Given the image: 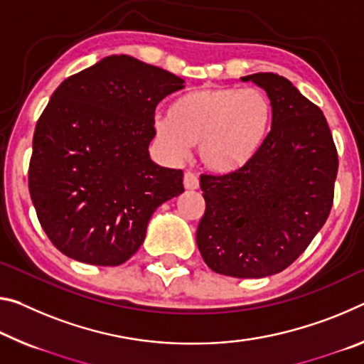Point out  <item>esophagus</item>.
Wrapping results in <instances>:
<instances>
[{"label":"esophagus","instance_id":"34e87169","mask_svg":"<svg viewBox=\"0 0 364 364\" xmlns=\"http://www.w3.org/2000/svg\"><path fill=\"white\" fill-rule=\"evenodd\" d=\"M183 184H184V189H188V191H194V189L199 188V180L198 176L193 175V173H184Z\"/></svg>","mask_w":364,"mask_h":364}]
</instances>
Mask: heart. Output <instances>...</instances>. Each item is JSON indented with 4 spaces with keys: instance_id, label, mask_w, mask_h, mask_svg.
Wrapping results in <instances>:
<instances>
[{
    "instance_id": "obj_1",
    "label": "heart",
    "mask_w": 364,
    "mask_h": 364,
    "mask_svg": "<svg viewBox=\"0 0 364 364\" xmlns=\"http://www.w3.org/2000/svg\"><path fill=\"white\" fill-rule=\"evenodd\" d=\"M274 107L259 89L210 87L186 94L170 114L154 118V134L170 160H181L198 144L200 164L213 173L245 166L269 137Z\"/></svg>"
}]
</instances>
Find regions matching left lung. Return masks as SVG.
Listing matches in <instances>:
<instances>
[{"mask_svg":"<svg viewBox=\"0 0 364 364\" xmlns=\"http://www.w3.org/2000/svg\"><path fill=\"white\" fill-rule=\"evenodd\" d=\"M265 90L274 121L264 146L228 175L200 176L196 243L213 272L261 279L287 269L326 223L337 149L321 108L274 73L241 77Z\"/></svg>","mask_w":364,"mask_h":364,"instance_id":"8db88e82","label":"left lung"}]
</instances>
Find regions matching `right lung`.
Instances as JSON below:
<instances>
[{"instance_id":"1","label":"right lung","mask_w":364,"mask_h":364,"mask_svg":"<svg viewBox=\"0 0 364 364\" xmlns=\"http://www.w3.org/2000/svg\"><path fill=\"white\" fill-rule=\"evenodd\" d=\"M184 80L128 55L107 56L60 84L32 142L28 191L40 225L68 257L119 265L139 250L183 171L149 154L154 113Z\"/></svg>"}]
</instances>
